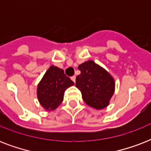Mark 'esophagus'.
I'll use <instances>...</instances> for the list:
<instances>
[{
    "label": "esophagus",
    "mask_w": 151,
    "mask_h": 151,
    "mask_svg": "<svg viewBox=\"0 0 151 151\" xmlns=\"http://www.w3.org/2000/svg\"><path fill=\"white\" fill-rule=\"evenodd\" d=\"M71 80L73 81V82L75 83V81H76V76H73V77H71Z\"/></svg>",
    "instance_id": "34e87169"
}]
</instances>
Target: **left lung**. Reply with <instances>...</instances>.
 Instances as JSON below:
<instances>
[{
    "mask_svg": "<svg viewBox=\"0 0 151 151\" xmlns=\"http://www.w3.org/2000/svg\"><path fill=\"white\" fill-rule=\"evenodd\" d=\"M81 73L76 78V87L86 104L101 110L109 105L114 92V78L95 62L89 60L78 66Z\"/></svg>",
    "mask_w": 151,
    "mask_h": 151,
    "instance_id": "1",
    "label": "left lung"
}]
</instances>
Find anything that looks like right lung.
<instances>
[{
	"label": "right lung",
	"instance_id": "right-lung-1",
	"mask_svg": "<svg viewBox=\"0 0 151 151\" xmlns=\"http://www.w3.org/2000/svg\"><path fill=\"white\" fill-rule=\"evenodd\" d=\"M74 85L63 70L51 66L37 86V98L45 110H54L63 100L64 92Z\"/></svg>",
	"mask_w": 151,
	"mask_h": 151
}]
</instances>
